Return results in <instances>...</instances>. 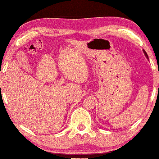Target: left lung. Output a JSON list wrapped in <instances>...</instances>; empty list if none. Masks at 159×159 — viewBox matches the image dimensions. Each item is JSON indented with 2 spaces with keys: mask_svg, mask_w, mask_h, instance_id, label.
<instances>
[{
  "mask_svg": "<svg viewBox=\"0 0 159 159\" xmlns=\"http://www.w3.org/2000/svg\"><path fill=\"white\" fill-rule=\"evenodd\" d=\"M143 52H144V54H145V57H147V58L148 59V54H147V53H146V52H145V50H144V49H143Z\"/></svg>",
  "mask_w": 159,
  "mask_h": 159,
  "instance_id": "8db88e82",
  "label": "left lung"
}]
</instances>
